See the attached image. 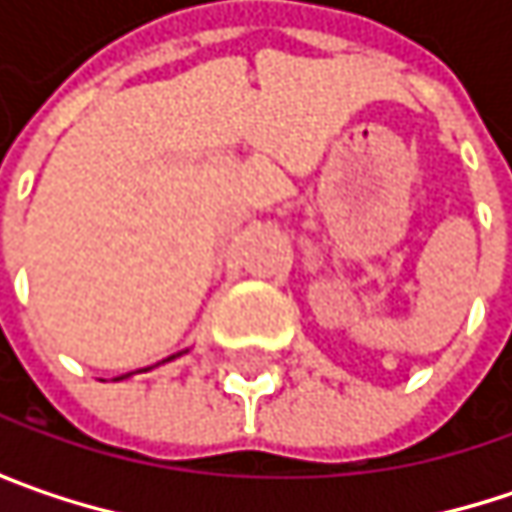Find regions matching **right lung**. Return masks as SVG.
Listing matches in <instances>:
<instances>
[{"mask_svg":"<svg viewBox=\"0 0 512 512\" xmlns=\"http://www.w3.org/2000/svg\"><path fill=\"white\" fill-rule=\"evenodd\" d=\"M183 353H189V350H183ZM183 353H177V356H183ZM177 356H171V358H177ZM171 358H165V361H171ZM118 379H127V376H118Z\"/></svg>","mask_w":512,"mask_h":512,"instance_id":"obj_1","label":"right lung"}]
</instances>
